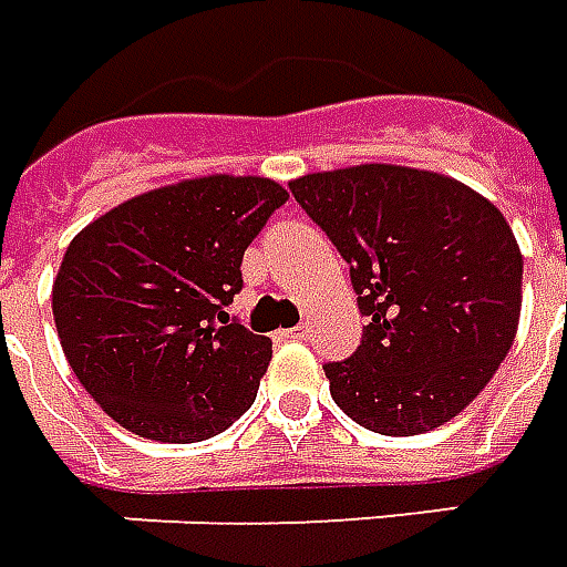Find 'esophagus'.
<instances>
[{"label":"esophagus","instance_id":"1","mask_svg":"<svg viewBox=\"0 0 567 567\" xmlns=\"http://www.w3.org/2000/svg\"><path fill=\"white\" fill-rule=\"evenodd\" d=\"M284 339H290V341H308L311 339V327L308 323H299V327H292L284 332Z\"/></svg>","mask_w":567,"mask_h":567}]
</instances>
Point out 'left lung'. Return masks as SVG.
<instances>
[{
	"mask_svg": "<svg viewBox=\"0 0 567 567\" xmlns=\"http://www.w3.org/2000/svg\"><path fill=\"white\" fill-rule=\"evenodd\" d=\"M351 265L363 327L327 363L332 400L367 431L415 436L455 419L516 339L522 252L495 204L452 176L357 164L290 183Z\"/></svg>",
	"mask_w": 567,
	"mask_h": 567,
	"instance_id": "obj_1",
	"label": "left lung"
}]
</instances>
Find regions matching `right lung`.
Instances as JSON below:
<instances>
[{"mask_svg": "<svg viewBox=\"0 0 567 567\" xmlns=\"http://www.w3.org/2000/svg\"><path fill=\"white\" fill-rule=\"evenodd\" d=\"M287 188L200 176L124 200L82 228L51 305L60 348L100 409L136 436L200 443L256 400L271 341L228 320L244 250Z\"/></svg>", "mask_w": 567, "mask_h": 567, "instance_id": "1", "label": "right lung"}]
</instances>
